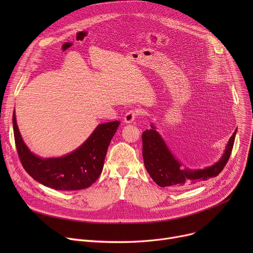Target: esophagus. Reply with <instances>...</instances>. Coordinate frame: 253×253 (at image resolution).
I'll list each match as a JSON object with an SVG mask.
<instances>
[{
  "label": "esophagus",
  "mask_w": 253,
  "mask_h": 253,
  "mask_svg": "<svg viewBox=\"0 0 253 253\" xmlns=\"http://www.w3.org/2000/svg\"><path fill=\"white\" fill-rule=\"evenodd\" d=\"M140 115L139 110H130L124 116V122L125 123H132L135 120L136 117Z\"/></svg>",
  "instance_id": "34e87169"
}]
</instances>
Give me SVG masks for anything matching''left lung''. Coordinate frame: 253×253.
<instances>
[{"instance_id":"obj_1","label":"left lung","mask_w":253,"mask_h":253,"mask_svg":"<svg viewBox=\"0 0 253 253\" xmlns=\"http://www.w3.org/2000/svg\"><path fill=\"white\" fill-rule=\"evenodd\" d=\"M142 132V157L144 167L152 179L162 188H190L200 181L217 176L229 161L235 141L236 131L231 136L220 160L204 169H182L181 164L171 154L161 135L152 125Z\"/></svg>"}]
</instances>
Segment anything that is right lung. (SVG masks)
I'll return each mask as SVG.
<instances>
[{"label":"right lung","mask_w":253,"mask_h":253,"mask_svg":"<svg viewBox=\"0 0 253 253\" xmlns=\"http://www.w3.org/2000/svg\"><path fill=\"white\" fill-rule=\"evenodd\" d=\"M120 121L100 124L88 139L73 153L60 158H40L23 142L17 127L15 112L13 130L20 162L38 182L59 191L86 189L101 174L104 158Z\"/></svg>","instance_id":"right-lung-1"}]
</instances>
